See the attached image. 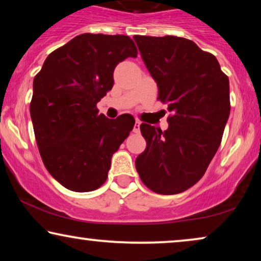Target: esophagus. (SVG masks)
<instances>
[{"mask_svg":"<svg viewBox=\"0 0 261 261\" xmlns=\"http://www.w3.org/2000/svg\"><path fill=\"white\" fill-rule=\"evenodd\" d=\"M140 123L141 122L139 120L135 121V124H134V128H133L134 133H139V132H140Z\"/></svg>","mask_w":261,"mask_h":261,"instance_id":"esophagus-1","label":"esophagus"}]
</instances>
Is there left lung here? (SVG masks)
Segmentation results:
<instances>
[{
  "mask_svg": "<svg viewBox=\"0 0 261 261\" xmlns=\"http://www.w3.org/2000/svg\"><path fill=\"white\" fill-rule=\"evenodd\" d=\"M141 58L171 116L166 130L141 123L147 146L135 160L142 183L156 194L188 190L219 149L229 117V80L215 56L173 35H134Z\"/></svg>",
  "mask_w": 261,
  "mask_h": 261,
  "instance_id": "obj_1",
  "label": "left lung"
}]
</instances>
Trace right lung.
Wrapping results in <instances>:
<instances>
[{"label": "right lung", "instance_id": "obj_1", "mask_svg": "<svg viewBox=\"0 0 261 261\" xmlns=\"http://www.w3.org/2000/svg\"><path fill=\"white\" fill-rule=\"evenodd\" d=\"M138 49L127 35L84 33L46 58L33 81L30 112L35 140L49 174L76 192L98 189L110 160L135 120H115L96 105L112 90L114 69Z\"/></svg>", "mask_w": 261, "mask_h": 261}]
</instances>
